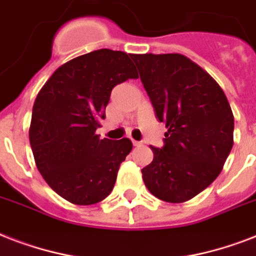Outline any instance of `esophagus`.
I'll return each instance as SVG.
<instances>
[{"label":"esophagus","mask_w":256,"mask_h":256,"mask_svg":"<svg viewBox=\"0 0 256 256\" xmlns=\"http://www.w3.org/2000/svg\"><path fill=\"white\" fill-rule=\"evenodd\" d=\"M132 144H134V146H140V144H142V142H140V140H132Z\"/></svg>","instance_id":"obj_1"}]
</instances>
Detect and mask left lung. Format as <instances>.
<instances>
[{"label":"left lung","instance_id":"obj_1","mask_svg":"<svg viewBox=\"0 0 256 256\" xmlns=\"http://www.w3.org/2000/svg\"><path fill=\"white\" fill-rule=\"evenodd\" d=\"M156 116L166 124L164 146L142 178L154 196L183 203L220 174L234 144V114L222 88L186 56L132 54Z\"/></svg>","mask_w":256,"mask_h":256}]
</instances>
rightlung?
<instances>
[{
	"label": "right lung",
	"instance_id": "right-lung-1",
	"mask_svg": "<svg viewBox=\"0 0 256 256\" xmlns=\"http://www.w3.org/2000/svg\"><path fill=\"white\" fill-rule=\"evenodd\" d=\"M138 78L132 54L94 50L60 66L34 100L29 140L38 171L66 200L80 206L104 200L132 152L128 138L100 140L112 88Z\"/></svg>",
	"mask_w": 256,
	"mask_h": 256
}]
</instances>
